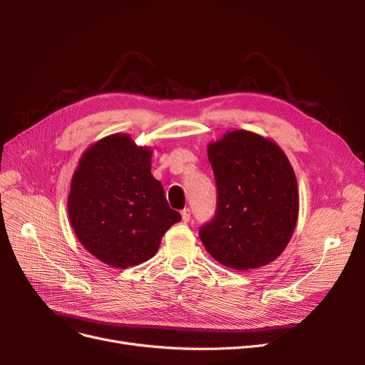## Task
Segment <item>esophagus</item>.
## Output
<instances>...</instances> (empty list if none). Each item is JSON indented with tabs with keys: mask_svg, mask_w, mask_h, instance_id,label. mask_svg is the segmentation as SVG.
<instances>
[{
	"mask_svg": "<svg viewBox=\"0 0 365 365\" xmlns=\"http://www.w3.org/2000/svg\"><path fill=\"white\" fill-rule=\"evenodd\" d=\"M180 215H182V220H183L185 223L190 220V210H189V208H185V210H182Z\"/></svg>",
	"mask_w": 365,
	"mask_h": 365,
	"instance_id": "obj_1",
	"label": "esophagus"
}]
</instances>
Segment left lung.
Segmentation results:
<instances>
[{"label": "left lung", "mask_w": 365, "mask_h": 365, "mask_svg": "<svg viewBox=\"0 0 365 365\" xmlns=\"http://www.w3.org/2000/svg\"><path fill=\"white\" fill-rule=\"evenodd\" d=\"M217 185V212L200 229L212 257L235 271L274 262L289 245L299 216L294 170L271 139L226 131L207 146Z\"/></svg>", "instance_id": "8db88e82"}]
</instances>
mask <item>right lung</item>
I'll list each match as a JSON object with an SVG mask.
<instances>
[{
  "label": "right lung",
  "mask_w": 365,
  "mask_h": 365,
  "mask_svg": "<svg viewBox=\"0 0 365 365\" xmlns=\"http://www.w3.org/2000/svg\"><path fill=\"white\" fill-rule=\"evenodd\" d=\"M152 153L127 133L109 134L83 152L71 180L68 216L76 238L117 269L155 256L167 229L182 219L152 176Z\"/></svg>",
  "instance_id": "obj_1"
}]
</instances>
